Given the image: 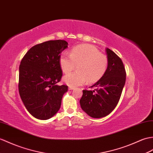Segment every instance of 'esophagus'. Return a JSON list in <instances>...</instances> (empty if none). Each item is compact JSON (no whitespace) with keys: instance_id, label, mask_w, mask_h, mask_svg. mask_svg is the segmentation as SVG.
I'll return each mask as SVG.
<instances>
[{"instance_id":"obj_1","label":"esophagus","mask_w":153,"mask_h":153,"mask_svg":"<svg viewBox=\"0 0 153 153\" xmlns=\"http://www.w3.org/2000/svg\"><path fill=\"white\" fill-rule=\"evenodd\" d=\"M73 89H74V87H68V90H69V91H72V90H73Z\"/></svg>"}]
</instances>
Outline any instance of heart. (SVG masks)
I'll use <instances>...</instances> for the list:
<instances>
[{
	"instance_id": "obj_1",
	"label": "heart",
	"mask_w": 153,
	"mask_h": 153,
	"mask_svg": "<svg viewBox=\"0 0 153 153\" xmlns=\"http://www.w3.org/2000/svg\"><path fill=\"white\" fill-rule=\"evenodd\" d=\"M63 72H70L77 65V72L67 74L63 77L66 85L74 87L84 84L87 81L92 83L104 76L108 67V59L94 46L88 44L74 47L70 54L63 52L59 59Z\"/></svg>"
}]
</instances>
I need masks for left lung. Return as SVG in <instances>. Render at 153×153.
Returning <instances> with one entry per match:
<instances>
[{
  "instance_id": "obj_1",
  "label": "left lung",
  "mask_w": 153,
  "mask_h": 153,
  "mask_svg": "<svg viewBox=\"0 0 153 153\" xmlns=\"http://www.w3.org/2000/svg\"><path fill=\"white\" fill-rule=\"evenodd\" d=\"M108 67L105 74L91 87L94 90H83L79 100L81 108L93 118H102L115 108L126 81V72L118 56L106 48Z\"/></svg>"
}]
</instances>
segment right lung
<instances>
[{
  "mask_svg": "<svg viewBox=\"0 0 153 153\" xmlns=\"http://www.w3.org/2000/svg\"><path fill=\"white\" fill-rule=\"evenodd\" d=\"M65 40H49L33 46L19 66V92L25 107L40 120L51 118L58 112L66 85H58L62 77L60 53L68 48Z\"/></svg>",
  "mask_w": 153,
  "mask_h": 153,
  "instance_id": "1",
  "label": "right lung"
}]
</instances>
